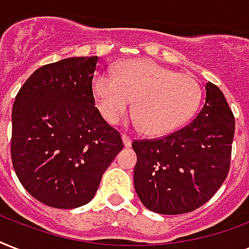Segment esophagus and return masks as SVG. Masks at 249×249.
I'll return each instance as SVG.
<instances>
[{"mask_svg": "<svg viewBox=\"0 0 249 249\" xmlns=\"http://www.w3.org/2000/svg\"><path fill=\"white\" fill-rule=\"evenodd\" d=\"M121 140H123V143H124L125 147H130V146H132V140H130L128 136L123 134V136H121Z\"/></svg>", "mask_w": 249, "mask_h": 249, "instance_id": "esophagus-1", "label": "esophagus"}]
</instances>
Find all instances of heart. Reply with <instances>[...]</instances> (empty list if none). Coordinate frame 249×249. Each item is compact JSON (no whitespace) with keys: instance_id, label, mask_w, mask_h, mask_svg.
Returning a JSON list of instances; mask_svg holds the SVG:
<instances>
[{"instance_id":"1","label":"heart","mask_w":249,"mask_h":249,"mask_svg":"<svg viewBox=\"0 0 249 249\" xmlns=\"http://www.w3.org/2000/svg\"><path fill=\"white\" fill-rule=\"evenodd\" d=\"M92 90L104 119L116 124L134 100V123L150 136L175 130L195 115L202 99V87L193 75L176 73L158 62L136 60L119 73L100 71Z\"/></svg>"}]
</instances>
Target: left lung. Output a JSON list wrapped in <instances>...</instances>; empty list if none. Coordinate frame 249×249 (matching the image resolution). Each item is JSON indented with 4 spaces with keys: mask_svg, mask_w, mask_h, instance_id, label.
Listing matches in <instances>:
<instances>
[{
    "mask_svg": "<svg viewBox=\"0 0 249 249\" xmlns=\"http://www.w3.org/2000/svg\"><path fill=\"white\" fill-rule=\"evenodd\" d=\"M206 99L187 126L158 140L132 143L137 155L134 189L159 214L189 213L206 204L230 170L235 119L223 92L205 85Z\"/></svg>",
    "mask_w": 249,
    "mask_h": 249,
    "instance_id": "left-lung-1",
    "label": "left lung"
}]
</instances>
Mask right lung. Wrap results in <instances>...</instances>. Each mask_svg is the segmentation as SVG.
<instances>
[{
    "label": "right lung",
    "instance_id": "1",
    "mask_svg": "<svg viewBox=\"0 0 249 249\" xmlns=\"http://www.w3.org/2000/svg\"><path fill=\"white\" fill-rule=\"evenodd\" d=\"M98 57H69L39 68L17 94L11 160L19 181L51 208L94 198L104 171L123 149L120 133L95 107Z\"/></svg>",
    "mask_w": 249,
    "mask_h": 249
}]
</instances>
